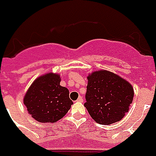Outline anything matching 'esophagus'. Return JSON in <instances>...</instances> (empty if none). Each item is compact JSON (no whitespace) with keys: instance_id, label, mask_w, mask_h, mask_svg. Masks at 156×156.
Here are the masks:
<instances>
[{"instance_id":"34e87169","label":"esophagus","mask_w":156,"mask_h":156,"mask_svg":"<svg viewBox=\"0 0 156 156\" xmlns=\"http://www.w3.org/2000/svg\"><path fill=\"white\" fill-rule=\"evenodd\" d=\"M76 101H79V102H83V98L80 96L79 98H78V99H77Z\"/></svg>"}]
</instances>
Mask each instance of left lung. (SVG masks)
<instances>
[{
	"mask_svg": "<svg viewBox=\"0 0 156 156\" xmlns=\"http://www.w3.org/2000/svg\"><path fill=\"white\" fill-rule=\"evenodd\" d=\"M134 98L131 84L118 75L101 70L88 76L84 106L93 120L110 125L124 118Z\"/></svg>",
	"mask_w": 156,
	"mask_h": 156,
	"instance_id": "1",
	"label": "left lung"
}]
</instances>
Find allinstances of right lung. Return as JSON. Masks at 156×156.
<instances>
[{
  "instance_id": "right-lung-1",
  "label": "right lung",
  "mask_w": 156,
  "mask_h": 156,
  "mask_svg": "<svg viewBox=\"0 0 156 156\" xmlns=\"http://www.w3.org/2000/svg\"><path fill=\"white\" fill-rule=\"evenodd\" d=\"M60 76L47 73L33 82L24 97L25 105L32 118L39 122H55L73 104L69 91L60 85Z\"/></svg>"
}]
</instances>
